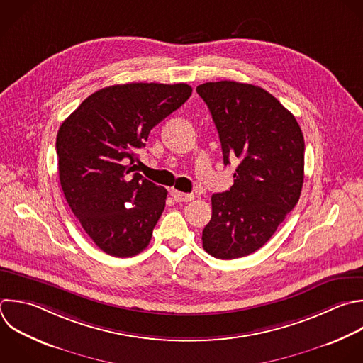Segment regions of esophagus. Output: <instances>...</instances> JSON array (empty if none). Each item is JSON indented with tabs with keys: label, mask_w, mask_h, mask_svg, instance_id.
Wrapping results in <instances>:
<instances>
[{
	"label": "esophagus",
	"mask_w": 363,
	"mask_h": 363,
	"mask_svg": "<svg viewBox=\"0 0 363 363\" xmlns=\"http://www.w3.org/2000/svg\"><path fill=\"white\" fill-rule=\"evenodd\" d=\"M170 194H172V197H173L176 201H190V200L194 199V194L182 193V191H177V190H172Z\"/></svg>",
	"instance_id": "1"
}]
</instances>
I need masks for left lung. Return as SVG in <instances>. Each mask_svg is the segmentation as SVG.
<instances>
[{
  "label": "left lung",
  "instance_id": "obj_1",
  "mask_svg": "<svg viewBox=\"0 0 363 363\" xmlns=\"http://www.w3.org/2000/svg\"><path fill=\"white\" fill-rule=\"evenodd\" d=\"M216 123L224 164L240 163L234 184L211 196L203 248L234 259L261 248L299 200L305 143L295 116L259 86L234 81L197 86Z\"/></svg>",
  "mask_w": 363,
  "mask_h": 363
}]
</instances>
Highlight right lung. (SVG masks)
<instances>
[{"label":"right lung","instance_id":"add662e5","mask_svg":"<svg viewBox=\"0 0 363 363\" xmlns=\"http://www.w3.org/2000/svg\"><path fill=\"white\" fill-rule=\"evenodd\" d=\"M187 84H126L88 96L57 136L65 199L92 241L113 257L143 251L167 190L136 172L150 130L191 95Z\"/></svg>","mask_w":363,"mask_h":363}]
</instances>
